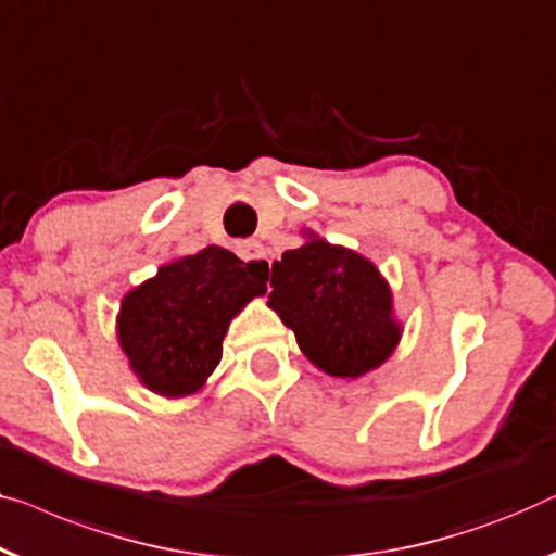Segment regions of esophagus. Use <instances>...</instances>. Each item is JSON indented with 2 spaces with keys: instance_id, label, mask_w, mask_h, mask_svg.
I'll list each match as a JSON object with an SVG mask.
<instances>
[{
  "instance_id": "1",
  "label": "esophagus",
  "mask_w": 556,
  "mask_h": 556,
  "mask_svg": "<svg viewBox=\"0 0 556 556\" xmlns=\"http://www.w3.org/2000/svg\"><path fill=\"white\" fill-rule=\"evenodd\" d=\"M236 251L245 263H255V270L268 273L270 270V258L265 255V248L258 240H243V243L236 245Z\"/></svg>"
}]
</instances>
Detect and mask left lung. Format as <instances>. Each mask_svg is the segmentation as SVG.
Wrapping results in <instances>:
<instances>
[{"label":"left lung","instance_id":"obj_1","mask_svg":"<svg viewBox=\"0 0 556 556\" xmlns=\"http://www.w3.org/2000/svg\"><path fill=\"white\" fill-rule=\"evenodd\" d=\"M270 286L268 305L328 376H364L396 349L391 288L358 253L311 238L273 263Z\"/></svg>","mask_w":556,"mask_h":556}]
</instances>
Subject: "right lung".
Segmentation results:
<instances>
[{"label": "right lung", "instance_id": "add662e5", "mask_svg": "<svg viewBox=\"0 0 556 556\" xmlns=\"http://www.w3.org/2000/svg\"><path fill=\"white\" fill-rule=\"evenodd\" d=\"M265 273L218 245L173 261L125 295L119 345L150 391L167 399L203 389L223 356L230 318L265 293Z\"/></svg>", "mask_w": 556, "mask_h": 556}]
</instances>
